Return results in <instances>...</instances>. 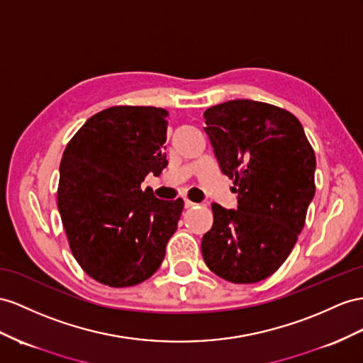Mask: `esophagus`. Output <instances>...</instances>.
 <instances>
[{
    "label": "esophagus",
    "mask_w": 363,
    "mask_h": 363,
    "mask_svg": "<svg viewBox=\"0 0 363 363\" xmlns=\"http://www.w3.org/2000/svg\"><path fill=\"white\" fill-rule=\"evenodd\" d=\"M184 206H185V208H191V207L196 206V203L191 202V201H189V199H184Z\"/></svg>",
    "instance_id": "34e87169"
}]
</instances>
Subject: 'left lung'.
I'll return each instance as SVG.
<instances>
[{
	"label": "left lung",
	"instance_id": "1",
	"mask_svg": "<svg viewBox=\"0 0 363 363\" xmlns=\"http://www.w3.org/2000/svg\"><path fill=\"white\" fill-rule=\"evenodd\" d=\"M220 172L235 179L236 208L211 203L202 238L210 270L233 284H255L281 267L303 228L314 198L315 156L294 115L252 99L203 111Z\"/></svg>",
	"mask_w": 363,
	"mask_h": 363
}]
</instances>
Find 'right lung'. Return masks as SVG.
<instances>
[{
  "instance_id": "1",
  "label": "right lung",
  "mask_w": 363,
  "mask_h": 363,
  "mask_svg": "<svg viewBox=\"0 0 363 363\" xmlns=\"http://www.w3.org/2000/svg\"><path fill=\"white\" fill-rule=\"evenodd\" d=\"M169 111L110 107L86 121L64 150L58 210L73 256L95 281L124 288L144 282L165 256L184 201L143 190L165 160Z\"/></svg>"
}]
</instances>
